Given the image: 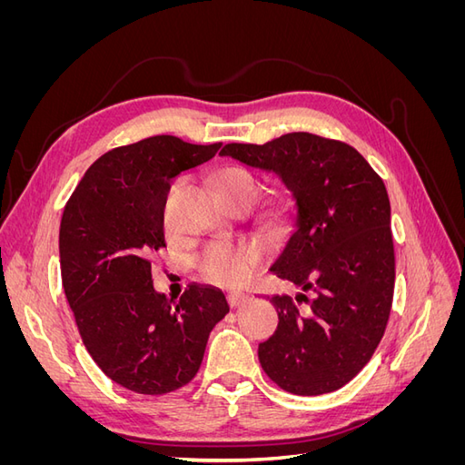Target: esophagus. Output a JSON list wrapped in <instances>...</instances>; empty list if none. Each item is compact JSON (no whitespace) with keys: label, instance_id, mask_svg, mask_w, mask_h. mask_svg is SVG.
<instances>
[{"label":"esophagus","instance_id":"obj_1","mask_svg":"<svg viewBox=\"0 0 465 465\" xmlns=\"http://www.w3.org/2000/svg\"><path fill=\"white\" fill-rule=\"evenodd\" d=\"M227 302H229L231 308H241L242 304L248 302V297H246V294H242V292H229L227 294Z\"/></svg>","mask_w":465,"mask_h":465}]
</instances>
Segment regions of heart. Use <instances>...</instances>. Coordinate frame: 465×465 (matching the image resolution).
Wrapping results in <instances>:
<instances>
[{
  "label": "heart",
  "mask_w": 465,
  "mask_h": 465,
  "mask_svg": "<svg viewBox=\"0 0 465 465\" xmlns=\"http://www.w3.org/2000/svg\"><path fill=\"white\" fill-rule=\"evenodd\" d=\"M215 186L223 202L252 203L258 193V178L246 166H224L215 176ZM291 202L279 198L265 209V219L272 224L285 223ZM262 248L250 242H211L195 258L200 275L221 287H241L254 275L262 263Z\"/></svg>",
  "instance_id": "obj_1"
}]
</instances>
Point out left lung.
<instances>
[{
    "mask_svg": "<svg viewBox=\"0 0 465 465\" xmlns=\"http://www.w3.org/2000/svg\"><path fill=\"white\" fill-rule=\"evenodd\" d=\"M221 154L275 173L292 192L294 231L272 272L316 292L272 297L279 323L258 347L263 372L297 396L340 390L374 355L391 311L396 258L382 178L355 147L308 132L227 143Z\"/></svg>",
    "mask_w": 465,
    "mask_h": 465,
    "instance_id": "left-lung-1",
    "label": "left lung"
}]
</instances>
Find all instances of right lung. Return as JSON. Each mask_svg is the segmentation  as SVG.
<instances>
[{"mask_svg":"<svg viewBox=\"0 0 465 465\" xmlns=\"http://www.w3.org/2000/svg\"><path fill=\"white\" fill-rule=\"evenodd\" d=\"M221 143L153 135L98 157L60 223L62 285L83 345L110 380L163 396L198 374L209 333L229 312L224 294L190 285L171 302L154 292L149 256L166 246L171 180Z\"/></svg>","mask_w":465,"mask_h":465,"instance_id":"right-lung-1","label":"right lung"}]
</instances>
